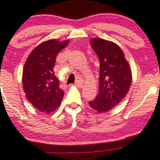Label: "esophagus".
<instances>
[{
	"label": "esophagus",
	"mask_w": 160,
	"mask_h": 160,
	"mask_svg": "<svg viewBox=\"0 0 160 160\" xmlns=\"http://www.w3.org/2000/svg\"><path fill=\"white\" fill-rule=\"evenodd\" d=\"M74 86L77 87H83V80H80V79H78V80H77V82L74 83Z\"/></svg>",
	"instance_id": "esophagus-1"
}]
</instances>
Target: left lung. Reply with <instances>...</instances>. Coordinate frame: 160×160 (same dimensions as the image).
Instances as JSON below:
<instances>
[{"label":"left lung","mask_w":160,"mask_h":160,"mask_svg":"<svg viewBox=\"0 0 160 160\" xmlns=\"http://www.w3.org/2000/svg\"><path fill=\"white\" fill-rule=\"evenodd\" d=\"M90 44L100 60L99 94L89 102L98 112H105L118 105L128 93L132 72L120 47L112 41L93 38Z\"/></svg>","instance_id":"left-lung-1"}]
</instances>
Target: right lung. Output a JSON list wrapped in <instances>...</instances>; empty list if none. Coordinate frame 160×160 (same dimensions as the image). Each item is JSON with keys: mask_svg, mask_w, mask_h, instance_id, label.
<instances>
[{"mask_svg": "<svg viewBox=\"0 0 160 160\" xmlns=\"http://www.w3.org/2000/svg\"><path fill=\"white\" fill-rule=\"evenodd\" d=\"M69 43L49 40L34 48L23 69V88L32 105L41 112L50 113L60 106L64 92L53 73L57 55Z\"/></svg>", "mask_w": 160, "mask_h": 160, "instance_id": "add662e5", "label": "right lung"}]
</instances>
